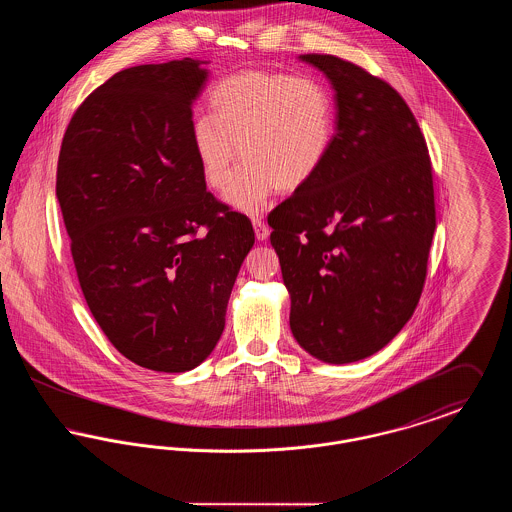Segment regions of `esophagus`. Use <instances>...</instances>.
<instances>
[{"instance_id": "1", "label": "esophagus", "mask_w": 512, "mask_h": 512, "mask_svg": "<svg viewBox=\"0 0 512 512\" xmlns=\"http://www.w3.org/2000/svg\"><path fill=\"white\" fill-rule=\"evenodd\" d=\"M253 228H255V238H257L259 242H265L268 238V234H270V228H268L267 224L257 217V219H253Z\"/></svg>"}]
</instances>
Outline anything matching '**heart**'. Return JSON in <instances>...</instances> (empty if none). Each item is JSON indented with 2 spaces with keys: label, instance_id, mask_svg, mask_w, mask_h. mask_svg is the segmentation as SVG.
I'll return each mask as SVG.
<instances>
[{
  "label": "heart",
  "instance_id": "heart-1",
  "mask_svg": "<svg viewBox=\"0 0 512 512\" xmlns=\"http://www.w3.org/2000/svg\"><path fill=\"white\" fill-rule=\"evenodd\" d=\"M209 101L215 117H195L192 144L207 184L219 192L230 186L239 155L248 161L226 194L234 209L257 215L274 190L295 192L322 169L336 109L317 78L249 69L222 78Z\"/></svg>",
  "mask_w": 512,
  "mask_h": 512
}]
</instances>
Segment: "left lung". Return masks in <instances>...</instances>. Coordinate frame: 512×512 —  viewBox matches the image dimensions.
Instances as JSON below:
<instances>
[{
	"instance_id": "1",
	"label": "left lung",
	"mask_w": 512,
	"mask_h": 512,
	"mask_svg": "<svg viewBox=\"0 0 512 512\" xmlns=\"http://www.w3.org/2000/svg\"><path fill=\"white\" fill-rule=\"evenodd\" d=\"M336 134L317 176L276 207L270 244L290 292V328L318 361L386 347L413 317L436 230L432 163L413 111L388 82L334 55Z\"/></svg>"
}]
</instances>
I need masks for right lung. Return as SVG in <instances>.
<instances>
[{"label":"right lung","instance_id":"add662e5","mask_svg":"<svg viewBox=\"0 0 512 512\" xmlns=\"http://www.w3.org/2000/svg\"><path fill=\"white\" fill-rule=\"evenodd\" d=\"M203 65L186 57L111 76L76 109L57 163L86 303L126 359L157 372L211 355L255 244L249 219L207 192L195 155Z\"/></svg>","mask_w":512,"mask_h":512}]
</instances>
